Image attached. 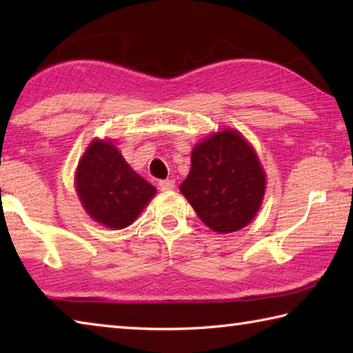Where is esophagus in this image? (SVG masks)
<instances>
[{"instance_id":"esophagus-1","label":"esophagus","mask_w":353,"mask_h":353,"mask_svg":"<svg viewBox=\"0 0 353 353\" xmlns=\"http://www.w3.org/2000/svg\"><path fill=\"white\" fill-rule=\"evenodd\" d=\"M159 187L162 191H171V190H174L176 182L172 181V179H165V181L159 182Z\"/></svg>"}]
</instances>
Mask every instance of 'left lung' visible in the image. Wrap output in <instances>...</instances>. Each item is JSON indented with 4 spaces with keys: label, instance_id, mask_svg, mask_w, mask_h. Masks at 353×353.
I'll use <instances>...</instances> for the list:
<instances>
[{
    "label": "left lung",
    "instance_id": "left-lung-1",
    "mask_svg": "<svg viewBox=\"0 0 353 353\" xmlns=\"http://www.w3.org/2000/svg\"><path fill=\"white\" fill-rule=\"evenodd\" d=\"M181 191L212 230L229 234L259 212L265 172L249 143L235 130H223L193 149Z\"/></svg>",
    "mask_w": 353,
    "mask_h": 353
}]
</instances>
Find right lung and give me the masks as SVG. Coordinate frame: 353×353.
I'll return each instance as SVG.
<instances>
[{"label": "right lung", "mask_w": 353, "mask_h": 353, "mask_svg": "<svg viewBox=\"0 0 353 353\" xmlns=\"http://www.w3.org/2000/svg\"><path fill=\"white\" fill-rule=\"evenodd\" d=\"M76 190L88 214L110 229L132 224L155 188L130 168L110 141L94 140L76 171Z\"/></svg>", "instance_id": "1"}]
</instances>
